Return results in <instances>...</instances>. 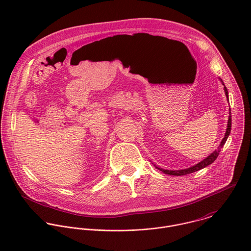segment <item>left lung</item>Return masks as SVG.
Wrapping results in <instances>:
<instances>
[{"label":"left lung","instance_id":"1","mask_svg":"<svg viewBox=\"0 0 251 251\" xmlns=\"http://www.w3.org/2000/svg\"><path fill=\"white\" fill-rule=\"evenodd\" d=\"M220 80H221V79H220ZM221 81H222V80H221ZM222 83H223V82H222ZM223 85H224V84H223ZM224 91H225L226 97H227V99H228V90H227V88H226L225 86H224ZM228 100H229V99H228ZM231 126H232V118H231V109H230V115H229V119H228V124H227L226 133H225V136H224L222 142H221L220 145H219V148L217 149V151H213L210 155H208L205 159H203L202 161H201L200 163L196 164L195 166L190 167V168H188V169L179 170V171H169V170L160 169V168H158V167H156V166H155V167H156L157 169H159L161 172H163L164 174H166V175H171V176H185V175L194 173V172H196V171H199L201 169H203L204 167L210 165L211 163H213V162L216 160L217 156L219 155V152L221 151V149L223 148V146L225 145V143H226V141H227V139H228V137H229V135H230Z\"/></svg>","mask_w":251,"mask_h":251}]
</instances>
